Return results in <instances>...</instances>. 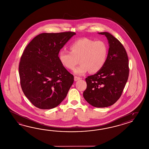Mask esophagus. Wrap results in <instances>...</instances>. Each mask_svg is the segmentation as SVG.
Listing matches in <instances>:
<instances>
[{"mask_svg":"<svg viewBox=\"0 0 149 149\" xmlns=\"http://www.w3.org/2000/svg\"><path fill=\"white\" fill-rule=\"evenodd\" d=\"M81 79V78L80 77H79L74 76V81H77V80Z\"/></svg>","mask_w":149,"mask_h":149,"instance_id":"obj_1","label":"esophagus"}]
</instances>
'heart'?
Returning a JSON list of instances; mask_svg holds the SVG:
<instances>
[{
    "instance_id": "b5f03b06",
    "label": "heart",
    "mask_w": 149,
    "mask_h": 149,
    "mask_svg": "<svg viewBox=\"0 0 149 149\" xmlns=\"http://www.w3.org/2000/svg\"><path fill=\"white\" fill-rule=\"evenodd\" d=\"M70 48L71 52H59V62L64 68L73 70L79 59L80 64L74 70L77 75H83L88 71L91 73L97 72L107 62L108 48L104 41L83 38L73 42Z\"/></svg>"
}]
</instances>
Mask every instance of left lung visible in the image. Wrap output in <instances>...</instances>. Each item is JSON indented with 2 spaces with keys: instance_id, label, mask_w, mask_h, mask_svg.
I'll use <instances>...</instances> for the list:
<instances>
[{
  "instance_id": "left-lung-1",
  "label": "left lung",
  "mask_w": 149,
  "mask_h": 149,
  "mask_svg": "<svg viewBox=\"0 0 149 149\" xmlns=\"http://www.w3.org/2000/svg\"><path fill=\"white\" fill-rule=\"evenodd\" d=\"M99 34L104 35L108 40L107 59L102 69L86 78L87 87L83 97L94 107L104 108L113 105L121 97L129 68L127 53L121 42L107 32Z\"/></svg>"
}]
</instances>
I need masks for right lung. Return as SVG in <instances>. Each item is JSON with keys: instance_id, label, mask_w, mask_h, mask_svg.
I'll return each instance as SVG.
<instances>
[{"instance_id": "add662e5", "label": "right lung", "mask_w": 149, "mask_h": 149, "mask_svg": "<svg viewBox=\"0 0 149 149\" xmlns=\"http://www.w3.org/2000/svg\"><path fill=\"white\" fill-rule=\"evenodd\" d=\"M73 31L42 33L26 47L20 58L19 72L21 88L36 107L49 109L65 99L74 77L61 64L59 51Z\"/></svg>"}]
</instances>
